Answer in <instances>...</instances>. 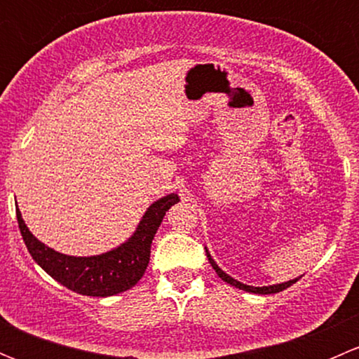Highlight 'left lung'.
I'll return each mask as SVG.
<instances>
[{
	"label": "left lung",
	"instance_id": "obj_1",
	"mask_svg": "<svg viewBox=\"0 0 359 359\" xmlns=\"http://www.w3.org/2000/svg\"><path fill=\"white\" fill-rule=\"evenodd\" d=\"M206 257H208L210 264H212V267H213V269H215V273L219 274V276L222 278V280L226 281V283L233 285V287L240 288V290H245V292H252V293H262V295H267V293H278V292L285 290V288H288V287H290V285H293V283H295L297 280H299V278H295V280H292V281H287V283H281V285H273V287H248V285H243V283H240V281H236V280H234V278H231L229 274H226V273H224V271L220 269V267L217 266L215 262H213V259H212V257H210V253H208V252H206Z\"/></svg>",
	"mask_w": 359,
	"mask_h": 359
}]
</instances>
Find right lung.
<instances>
[{
  "label": "right lung",
  "instance_id": "obj_1",
  "mask_svg": "<svg viewBox=\"0 0 359 359\" xmlns=\"http://www.w3.org/2000/svg\"><path fill=\"white\" fill-rule=\"evenodd\" d=\"M177 201V194H168L153 203L140 220L135 234L126 243L97 257H69L55 252L32 236L19 208L17 220L31 257L53 280L81 295L109 297L130 290L144 276L149 264L154 234L165 213Z\"/></svg>",
  "mask_w": 359,
  "mask_h": 359
}]
</instances>
